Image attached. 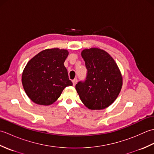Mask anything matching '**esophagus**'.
<instances>
[{"instance_id": "esophagus-1", "label": "esophagus", "mask_w": 154, "mask_h": 154, "mask_svg": "<svg viewBox=\"0 0 154 154\" xmlns=\"http://www.w3.org/2000/svg\"><path fill=\"white\" fill-rule=\"evenodd\" d=\"M72 82H73V85H76L77 83V78H75V79H74L73 81H72Z\"/></svg>"}]
</instances>
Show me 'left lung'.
Returning <instances> with one entry per match:
<instances>
[{
	"label": "left lung",
	"instance_id": "left-lung-1",
	"mask_svg": "<svg viewBox=\"0 0 154 154\" xmlns=\"http://www.w3.org/2000/svg\"><path fill=\"white\" fill-rule=\"evenodd\" d=\"M87 69L85 81L75 85L83 103L91 110H101L110 106L120 92L122 77L113 58L98 48L81 52Z\"/></svg>",
	"mask_w": 154,
	"mask_h": 154
}]
</instances>
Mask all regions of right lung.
<instances>
[{"mask_svg": "<svg viewBox=\"0 0 154 154\" xmlns=\"http://www.w3.org/2000/svg\"><path fill=\"white\" fill-rule=\"evenodd\" d=\"M69 52L59 48L42 51L28 61L22 75L26 93L34 103L50 105L66 87L73 85L64 62Z\"/></svg>", "mask_w": 154, "mask_h": 154, "instance_id": "right-lung-1", "label": "right lung"}]
</instances>
